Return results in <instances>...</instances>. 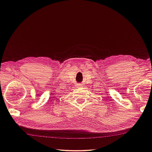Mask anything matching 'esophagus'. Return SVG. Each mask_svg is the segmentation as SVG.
Returning a JSON list of instances; mask_svg holds the SVG:
<instances>
[{
  "label": "esophagus",
  "mask_w": 152,
  "mask_h": 152,
  "mask_svg": "<svg viewBox=\"0 0 152 152\" xmlns=\"http://www.w3.org/2000/svg\"><path fill=\"white\" fill-rule=\"evenodd\" d=\"M78 87H82V86H83V84H78Z\"/></svg>",
  "instance_id": "esophagus-1"
}]
</instances>
